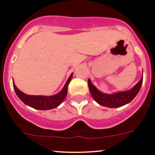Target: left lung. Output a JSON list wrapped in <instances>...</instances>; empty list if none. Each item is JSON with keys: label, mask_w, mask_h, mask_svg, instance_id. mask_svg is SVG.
Listing matches in <instances>:
<instances>
[{"label": "left lung", "mask_w": 155, "mask_h": 155, "mask_svg": "<svg viewBox=\"0 0 155 155\" xmlns=\"http://www.w3.org/2000/svg\"><path fill=\"white\" fill-rule=\"evenodd\" d=\"M143 84V76L141 79L131 89L125 91H118L113 94H105L100 91L91 81L88 79L87 85L92 97L100 105L109 108H117L129 104L137 95Z\"/></svg>", "instance_id": "8db88e82"}]
</instances>
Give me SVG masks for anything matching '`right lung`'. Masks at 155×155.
<instances>
[{
    "label": "right lung",
    "mask_w": 155,
    "mask_h": 155,
    "mask_svg": "<svg viewBox=\"0 0 155 155\" xmlns=\"http://www.w3.org/2000/svg\"><path fill=\"white\" fill-rule=\"evenodd\" d=\"M72 77H73V73H71L70 76H69L68 81L66 82L61 91L58 92L57 94L52 95V96L26 94L15 86L14 81L12 82V83H13V87L15 94L25 104L34 108V109H39V110H48V109H54V108L58 107L60 104H61V103L63 102L68 94V87L69 83L71 81Z\"/></svg>",
    "instance_id": "add662e5"
}]
</instances>
